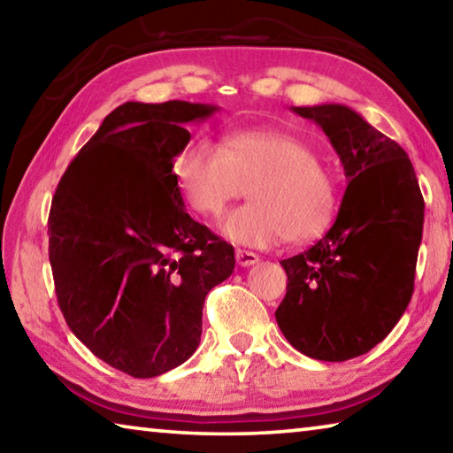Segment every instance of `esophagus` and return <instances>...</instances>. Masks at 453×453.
<instances>
[{"label":"esophagus","mask_w":453,"mask_h":453,"mask_svg":"<svg viewBox=\"0 0 453 453\" xmlns=\"http://www.w3.org/2000/svg\"><path fill=\"white\" fill-rule=\"evenodd\" d=\"M235 259H237V265L242 267H250L259 262V256L254 254V251H245V250H235Z\"/></svg>","instance_id":"esophagus-1"}]
</instances>
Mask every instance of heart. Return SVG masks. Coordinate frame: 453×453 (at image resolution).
<instances>
[{
  "label": "heart",
  "instance_id": "b5f03b06",
  "mask_svg": "<svg viewBox=\"0 0 453 453\" xmlns=\"http://www.w3.org/2000/svg\"><path fill=\"white\" fill-rule=\"evenodd\" d=\"M186 203L199 216H219L243 194L251 202L219 221L227 240L254 248L316 240L332 226L340 202L334 172L310 143L280 129L229 134L221 145L196 140L173 162Z\"/></svg>",
  "mask_w": 453,
  "mask_h": 453
}]
</instances>
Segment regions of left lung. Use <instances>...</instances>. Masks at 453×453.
Returning a JSON list of instances; mask_svg holds the SVG:
<instances>
[{
	"label": "left lung",
	"mask_w": 453,
	"mask_h": 453,
	"mask_svg": "<svg viewBox=\"0 0 453 453\" xmlns=\"http://www.w3.org/2000/svg\"><path fill=\"white\" fill-rule=\"evenodd\" d=\"M334 145L348 188L334 226L280 262L288 291L275 311L297 351L346 362L392 332L413 294L424 197L408 153L342 104L291 107Z\"/></svg>",
	"instance_id": "1"
}]
</instances>
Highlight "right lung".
<instances>
[{
	"instance_id": "obj_1",
	"label": "right lung",
	"mask_w": 453,
	"mask_h": 453,
	"mask_svg": "<svg viewBox=\"0 0 453 453\" xmlns=\"http://www.w3.org/2000/svg\"><path fill=\"white\" fill-rule=\"evenodd\" d=\"M218 105L126 102L83 145L51 202L50 264L73 335L116 370L156 378L202 340L203 302L234 248L189 218L173 159Z\"/></svg>"
}]
</instances>
